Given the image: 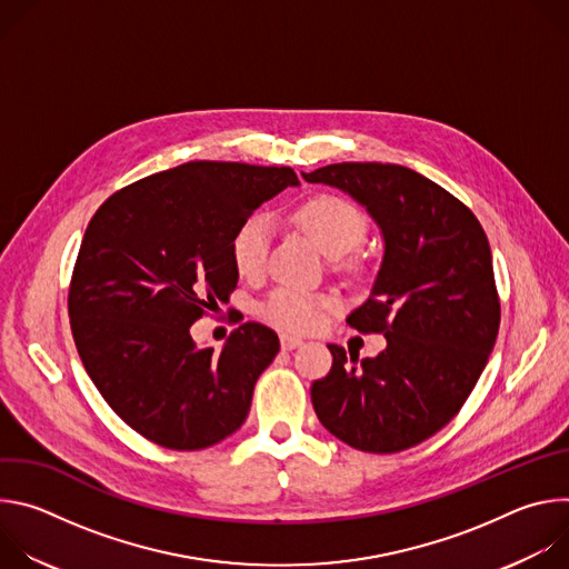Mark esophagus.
<instances>
[{
    "label": "esophagus",
    "mask_w": 569,
    "mask_h": 569,
    "mask_svg": "<svg viewBox=\"0 0 569 569\" xmlns=\"http://www.w3.org/2000/svg\"><path fill=\"white\" fill-rule=\"evenodd\" d=\"M303 342L299 338H292V336H281V349L283 351H292V349H299Z\"/></svg>",
    "instance_id": "34e87169"
}]
</instances>
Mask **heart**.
Wrapping results in <instances>:
<instances>
[{
	"instance_id": "heart-1",
	"label": "heart",
	"mask_w": 569,
	"mask_h": 569,
	"mask_svg": "<svg viewBox=\"0 0 569 569\" xmlns=\"http://www.w3.org/2000/svg\"><path fill=\"white\" fill-rule=\"evenodd\" d=\"M297 224L310 236L315 246L327 257L351 252L365 238L367 220L362 211L340 196H315L297 207ZM272 242V220L266 213H254L242 222L231 238V259L242 277H257L268 261ZM331 310V301L319 295L281 288L263 306V315L274 327L290 333H308L321 327Z\"/></svg>"
}]
</instances>
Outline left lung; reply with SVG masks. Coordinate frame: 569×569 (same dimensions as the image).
<instances>
[{
  "instance_id": "obj_1",
  "label": "left lung",
  "mask_w": 569,
  "mask_h": 569,
  "mask_svg": "<svg viewBox=\"0 0 569 569\" xmlns=\"http://www.w3.org/2000/svg\"><path fill=\"white\" fill-rule=\"evenodd\" d=\"M303 180L362 204L385 246L347 323L382 333L387 347L358 362L329 345L333 367L310 387L315 415L356 450H408L459 412L493 351L500 299L489 238L466 204L412 169L345 161Z\"/></svg>"
}]
</instances>
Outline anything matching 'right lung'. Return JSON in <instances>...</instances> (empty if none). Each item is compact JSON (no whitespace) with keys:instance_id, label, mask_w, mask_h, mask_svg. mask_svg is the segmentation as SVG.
<instances>
[{"instance_id":"add662e5","label":"right lung","mask_w":569,"mask_h":569,"mask_svg":"<svg viewBox=\"0 0 569 569\" xmlns=\"http://www.w3.org/2000/svg\"><path fill=\"white\" fill-rule=\"evenodd\" d=\"M297 184L288 167L189 161L117 191L90 220L69 286L73 342L106 402L152 443L202 450L248 419L277 333L246 321L213 351L191 323L238 283L236 229Z\"/></svg>"}]
</instances>
